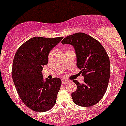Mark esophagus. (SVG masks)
<instances>
[{
  "label": "esophagus",
  "instance_id": "esophagus-1",
  "mask_svg": "<svg viewBox=\"0 0 126 126\" xmlns=\"http://www.w3.org/2000/svg\"><path fill=\"white\" fill-rule=\"evenodd\" d=\"M68 82H69V81L67 79H62V83L63 84H66V83H67Z\"/></svg>",
  "mask_w": 126,
  "mask_h": 126
}]
</instances>
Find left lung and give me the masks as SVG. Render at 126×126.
<instances>
[{
  "instance_id": "obj_1",
  "label": "left lung",
  "mask_w": 126,
  "mask_h": 126,
  "mask_svg": "<svg viewBox=\"0 0 126 126\" xmlns=\"http://www.w3.org/2000/svg\"><path fill=\"white\" fill-rule=\"evenodd\" d=\"M61 43L74 47L77 67L84 76L83 84L73 80L77 85L76 91L71 94L73 102L81 107L96 104L106 92L110 75L106 50L98 41L84 33L67 36Z\"/></svg>"
}]
</instances>
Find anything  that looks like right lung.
Instances as JSON below:
<instances>
[{
  "label": "right lung",
  "mask_w": 126,
  "mask_h": 126,
  "mask_svg": "<svg viewBox=\"0 0 126 126\" xmlns=\"http://www.w3.org/2000/svg\"><path fill=\"white\" fill-rule=\"evenodd\" d=\"M63 39L36 36L19 47L13 60L12 77L22 102L36 112L49 110L54 106L61 79L43 80L42 71L48 63L50 51Z\"/></svg>",
  "instance_id": "add662e5"
}]
</instances>
